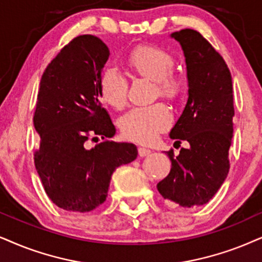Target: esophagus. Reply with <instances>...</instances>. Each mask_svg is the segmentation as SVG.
<instances>
[{"label": "esophagus", "mask_w": 262, "mask_h": 262, "mask_svg": "<svg viewBox=\"0 0 262 262\" xmlns=\"http://www.w3.org/2000/svg\"><path fill=\"white\" fill-rule=\"evenodd\" d=\"M138 152H139V156H140V157H145V156H147V155H150L151 154V150L150 148H146V147H139L138 148Z\"/></svg>", "instance_id": "obj_1"}]
</instances>
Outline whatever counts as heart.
I'll return each mask as SVG.
<instances>
[{"instance_id":"1","label":"heart","mask_w":262,"mask_h":262,"mask_svg":"<svg viewBox=\"0 0 262 262\" xmlns=\"http://www.w3.org/2000/svg\"><path fill=\"white\" fill-rule=\"evenodd\" d=\"M129 65L138 74L155 79L157 91L167 97H174L180 91V79L171 74L173 57L164 49L145 46L134 49L129 55ZM128 78L116 65H107L99 79V92L102 100L116 108L124 106L128 99ZM173 115L163 102L135 106L120 118L122 134L129 140L154 141L161 132L170 127Z\"/></svg>"}]
</instances>
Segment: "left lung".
I'll list each match as a JSON object with an SVG mask.
<instances>
[{
  "label": "left lung",
  "instance_id": "left-lung-1",
  "mask_svg": "<svg viewBox=\"0 0 262 262\" xmlns=\"http://www.w3.org/2000/svg\"><path fill=\"white\" fill-rule=\"evenodd\" d=\"M186 61L188 99L183 115L170 130L171 139L186 140L174 157L171 169L157 190L173 204L191 208L208 203L224 184L233 135L232 77L224 58L192 29L173 32ZM180 140L175 142H180Z\"/></svg>",
  "mask_w": 262,
  "mask_h": 262
}]
</instances>
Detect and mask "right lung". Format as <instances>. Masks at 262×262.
I'll use <instances>...</instances> for the list:
<instances>
[{
  "label": "right lung",
  "mask_w": 262,
  "mask_h": 262,
  "mask_svg": "<svg viewBox=\"0 0 262 262\" xmlns=\"http://www.w3.org/2000/svg\"><path fill=\"white\" fill-rule=\"evenodd\" d=\"M108 55L97 36H78L49 62L39 82L35 167L47 196L69 211L85 213L104 203L116 168L138 156L134 144L111 140L116 129L99 92ZM94 135L107 139L87 150L84 142Z\"/></svg>",
  "instance_id": "add662e5"
}]
</instances>
